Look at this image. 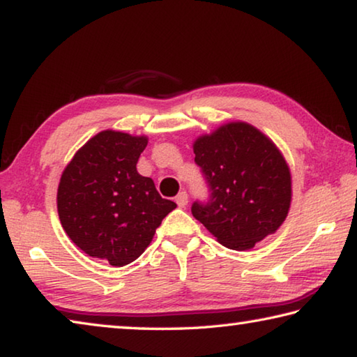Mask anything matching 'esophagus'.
I'll use <instances>...</instances> for the list:
<instances>
[{"label":"esophagus","mask_w":357,"mask_h":357,"mask_svg":"<svg viewBox=\"0 0 357 357\" xmlns=\"http://www.w3.org/2000/svg\"><path fill=\"white\" fill-rule=\"evenodd\" d=\"M176 204L179 208H185L187 206V203H189V195H187L185 192H179L178 193V197H176Z\"/></svg>","instance_id":"esophagus-1"}]
</instances>
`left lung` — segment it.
I'll use <instances>...</instances> for the list:
<instances>
[{
    "label": "left lung",
    "mask_w": 357,
    "mask_h": 357,
    "mask_svg": "<svg viewBox=\"0 0 357 357\" xmlns=\"http://www.w3.org/2000/svg\"><path fill=\"white\" fill-rule=\"evenodd\" d=\"M193 153L211 197L193 203L192 214L222 245L249 250L279 229L291 204V173L269 137L233 121L198 137Z\"/></svg>",
    "instance_id": "8db88e82"
}]
</instances>
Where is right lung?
Listing matches in <instances>:
<instances>
[{
	"mask_svg": "<svg viewBox=\"0 0 357 357\" xmlns=\"http://www.w3.org/2000/svg\"><path fill=\"white\" fill-rule=\"evenodd\" d=\"M146 135L102 130L83 144L58 185V215L72 243L93 258L126 266L142 255L176 208L137 172Z\"/></svg>",
	"mask_w": 357,
	"mask_h": 357,
	"instance_id": "obj_1",
	"label": "right lung"
}]
</instances>
